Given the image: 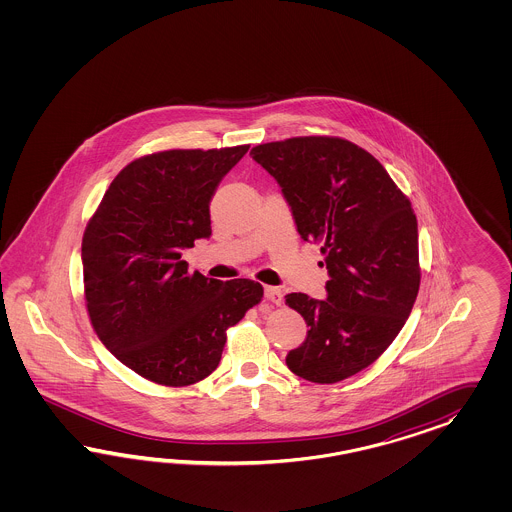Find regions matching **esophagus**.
Wrapping results in <instances>:
<instances>
[{
    "instance_id": "esophagus-1",
    "label": "esophagus",
    "mask_w": 512,
    "mask_h": 512,
    "mask_svg": "<svg viewBox=\"0 0 512 512\" xmlns=\"http://www.w3.org/2000/svg\"><path fill=\"white\" fill-rule=\"evenodd\" d=\"M264 298L268 300V302H272V304H276L279 306L281 302H283V293H281V289L278 287H264Z\"/></svg>"
}]
</instances>
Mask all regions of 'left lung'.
Listing matches in <instances>:
<instances>
[{"label": "left lung", "mask_w": 512, "mask_h": 512, "mask_svg": "<svg viewBox=\"0 0 512 512\" xmlns=\"http://www.w3.org/2000/svg\"><path fill=\"white\" fill-rule=\"evenodd\" d=\"M251 157L278 180L304 240L321 244L326 300L285 296L310 326L289 370L332 385L368 368L402 330L420 287L417 216L370 152L340 137L259 144Z\"/></svg>", "instance_id": "1"}]
</instances>
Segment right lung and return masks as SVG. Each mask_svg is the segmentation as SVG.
Returning <instances> with one entry per match:
<instances>
[{"label":"right lung","instance_id":"1","mask_svg":"<svg viewBox=\"0 0 512 512\" xmlns=\"http://www.w3.org/2000/svg\"><path fill=\"white\" fill-rule=\"evenodd\" d=\"M249 144L142 155L112 180L82 236L84 298L97 338L140 377L195 385L227 330L263 300L251 279L187 272L182 249L208 238L210 199Z\"/></svg>","mask_w":512,"mask_h":512}]
</instances>
